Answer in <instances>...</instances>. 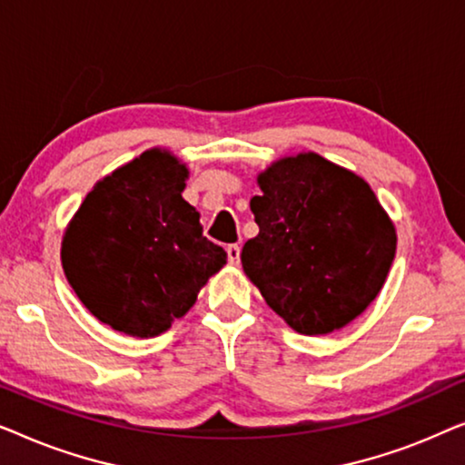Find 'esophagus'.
<instances>
[{
  "mask_svg": "<svg viewBox=\"0 0 465 465\" xmlns=\"http://www.w3.org/2000/svg\"><path fill=\"white\" fill-rule=\"evenodd\" d=\"M226 253H228V262L237 266L239 260H241V247L239 245H228L226 247Z\"/></svg>",
  "mask_w": 465,
  "mask_h": 465,
  "instance_id": "1",
  "label": "esophagus"
}]
</instances>
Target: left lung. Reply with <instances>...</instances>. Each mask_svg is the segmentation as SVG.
<instances>
[{"label": "left lung", "mask_w": 465, "mask_h": 465, "mask_svg": "<svg viewBox=\"0 0 465 465\" xmlns=\"http://www.w3.org/2000/svg\"><path fill=\"white\" fill-rule=\"evenodd\" d=\"M250 201L260 232L241 252L245 275L298 334L345 328L383 288L396 226L368 182L301 152L271 163Z\"/></svg>", "instance_id": "1"}]
</instances>
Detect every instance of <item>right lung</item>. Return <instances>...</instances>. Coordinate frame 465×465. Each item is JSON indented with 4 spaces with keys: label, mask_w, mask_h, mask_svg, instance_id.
<instances>
[{
    "label": "right lung",
    "mask_w": 465,
    "mask_h": 465,
    "mask_svg": "<svg viewBox=\"0 0 465 465\" xmlns=\"http://www.w3.org/2000/svg\"><path fill=\"white\" fill-rule=\"evenodd\" d=\"M188 175L173 152L145 150L94 183L69 220L61 243L67 282L116 332H167L226 264V252L203 237L201 213L183 201Z\"/></svg>",
    "instance_id": "right-lung-1"
}]
</instances>
